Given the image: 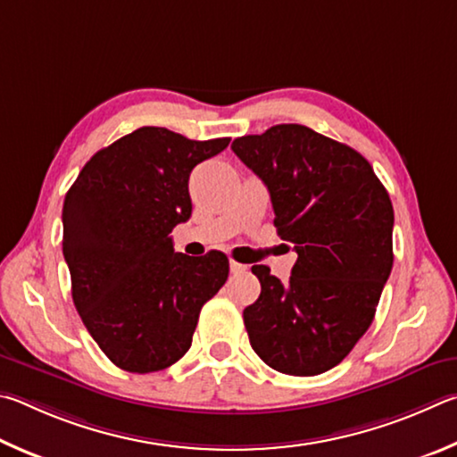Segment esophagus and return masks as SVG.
I'll list each match as a JSON object with an SVG mask.
<instances>
[{"label": "esophagus", "mask_w": 457, "mask_h": 457, "mask_svg": "<svg viewBox=\"0 0 457 457\" xmlns=\"http://www.w3.org/2000/svg\"><path fill=\"white\" fill-rule=\"evenodd\" d=\"M230 273L233 275L246 273V265H241V262H237V261H230Z\"/></svg>", "instance_id": "34e87169"}]
</instances>
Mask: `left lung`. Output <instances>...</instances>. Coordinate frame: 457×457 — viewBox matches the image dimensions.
Wrapping results in <instances>:
<instances>
[{
	"mask_svg": "<svg viewBox=\"0 0 457 457\" xmlns=\"http://www.w3.org/2000/svg\"><path fill=\"white\" fill-rule=\"evenodd\" d=\"M265 182L278 237L299 254L289 283L254 265L261 295L243 311L262 361L287 375L339 365L370 329L394 267V206L371 164L301 124L233 142Z\"/></svg>",
	"mask_w": 457,
	"mask_h": 457,
	"instance_id": "8db88e82",
	"label": "left lung"
}]
</instances>
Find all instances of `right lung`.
Here are the masks:
<instances>
[{"label":"right lung","mask_w":457,"mask_h":457,"mask_svg":"<svg viewBox=\"0 0 457 457\" xmlns=\"http://www.w3.org/2000/svg\"><path fill=\"white\" fill-rule=\"evenodd\" d=\"M228 142L144 126L96 152L68 190L62 245L71 299L120 370L152 373L179 361L200 309L227 283V254L174 253L170 233L190 219L192 168Z\"/></svg>","instance_id":"right-lung-1"}]
</instances>
